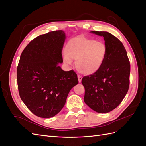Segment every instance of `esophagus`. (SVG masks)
Listing matches in <instances>:
<instances>
[{
  "label": "esophagus",
  "instance_id": "esophagus-1",
  "mask_svg": "<svg viewBox=\"0 0 146 146\" xmlns=\"http://www.w3.org/2000/svg\"><path fill=\"white\" fill-rule=\"evenodd\" d=\"M78 79L79 83H81V80H82V76H80V75H78Z\"/></svg>",
  "mask_w": 146,
  "mask_h": 146
}]
</instances>
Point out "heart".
Returning a JSON list of instances; mask_svg holds the SVG:
<instances>
[{
	"instance_id": "b5f03b06",
	"label": "heart",
	"mask_w": 146,
	"mask_h": 146,
	"mask_svg": "<svg viewBox=\"0 0 146 146\" xmlns=\"http://www.w3.org/2000/svg\"><path fill=\"white\" fill-rule=\"evenodd\" d=\"M108 56V48L103 42L84 35L70 39L65 46L64 62L71 64L76 60L77 70L81 74L91 75L103 66Z\"/></svg>"
}]
</instances>
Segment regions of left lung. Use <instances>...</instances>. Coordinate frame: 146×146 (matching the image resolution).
Returning <instances> with one entry per match:
<instances>
[{
  "label": "left lung",
  "mask_w": 146,
  "mask_h": 146,
  "mask_svg": "<svg viewBox=\"0 0 146 146\" xmlns=\"http://www.w3.org/2000/svg\"><path fill=\"white\" fill-rule=\"evenodd\" d=\"M103 36L108 56L101 69L83 78L84 101L93 111L106 113L119 106L129 86L130 63L123 44L108 32L92 31Z\"/></svg>",
  "instance_id": "8db88e82"
}]
</instances>
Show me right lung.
I'll use <instances>...</instances> for the list:
<instances>
[{
	"mask_svg": "<svg viewBox=\"0 0 146 146\" xmlns=\"http://www.w3.org/2000/svg\"><path fill=\"white\" fill-rule=\"evenodd\" d=\"M63 30L41 35L30 42L20 55L17 70L20 98L36 116H55L62 110L70 91L78 83L73 70L65 72L62 52Z\"/></svg>",
	"mask_w": 146,
	"mask_h": 146,
	"instance_id": "obj_1",
	"label": "right lung"
}]
</instances>
